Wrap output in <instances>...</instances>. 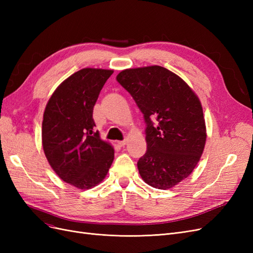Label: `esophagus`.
<instances>
[{"instance_id": "34e87169", "label": "esophagus", "mask_w": 253, "mask_h": 253, "mask_svg": "<svg viewBox=\"0 0 253 253\" xmlns=\"http://www.w3.org/2000/svg\"><path fill=\"white\" fill-rule=\"evenodd\" d=\"M117 144L119 145V147H121V148H122V147H125V145L126 144V140H124V141H118V142H117Z\"/></svg>"}]
</instances>
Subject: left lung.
Returning a JSON list of instances; mask_svg holds the SVG:
<instances>
[{
    "mask_svg": "<svg viewBox=\"0 0 253 253\" xmlns=\"http://www.w3.org/2000/svg\"><path fill=\"white\" fill-rule=\"evenodd\" d=\"M116 79L147 124V152L137 163L141 178L160 190L176 186L193 172L204 152L207 132L200 99L179 76L159 65L127 68Z\"/></svg>",
    "mask_w": 253,
    "mask_h": 253,
    "instance_id": "obj_1",
    "label": "left lung"
}]
</instances>
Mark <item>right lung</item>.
Wrapping results in <instances>:
<instances>
[{"label": "right lung", "instance_id": "1", "mask_svg": "<svg viewBox=\"0 0 253 253\" xmlns=\"http://www.w3.org/2000/svg\"><path fill=\"white\" fill-rule=\"evenodd\" d=\"M113 73L89 67L76 72L53 91L44 111V154L59 177L78 189L99 185L114 160L112 145L93 131L94 105Z\"/></svg>", "mask_w": 253, "mask_h": 253}]
</instances>
